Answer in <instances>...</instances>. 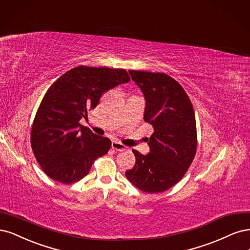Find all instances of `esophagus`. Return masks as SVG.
<instances>
[{"label":"esophagus","mask_w":250,"mask_h":250,"mask_svg":"<svg viewBox=\"0 0 250 250\" xmlns=\"http://www.w3.org/2000/svg\"><path fill=\"white\" fill-rule=\"evenodd\" d=\"M111 146H112V148L117 150V151H124V150H127V149H128V147L125 146V144L120 143V142H118V141H113V142H112Z\"/></svg>","instance_id":"1"}]
</instances>
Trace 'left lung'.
<instances>
[{"label":"left lung","instance_id":"left-lung-1","mask_svg":"<svg viewBox=\"0 0 250 250\" xmlns=\"http://www.w3.org/2000/svg\"><path fill=\"white\" fill-rule=\"evenodd\" d=\"M146 100L144 120L154 127L149 154L133 149L135 166L126 179L139 190L159 193L179 183L189 169L197 148L194 110L179 82L163 72L128 70Z\"/></svg>","mask_w":250,"mask_h":250}]
</instances>
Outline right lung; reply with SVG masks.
Wrapping results in <instances>:
<instances>
[{
	"label": "right lung",
	"mask_w": 250,
	"mask_h": 250,
	"mask_svg": "<svg viewBox=\"0 0 250 250\" xmlns=\"http://www.w3.org/2000/svg\"><path fill=\"white\" fill-rule=\"evenodd\" d=\"M130 80L125 69L80 65L51 85L31 130L32 150L49 178L65 185L76 183L107 154L110 139L93 134L80 120L98 106L104 92Z\"/></svg>",
	"instance_id": "1"
}]
</instances>
